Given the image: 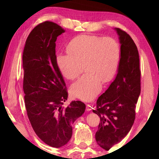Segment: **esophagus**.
I'll return each mask as SVG.
<instances>
[{
	"instance_id": "1",
	"label": "esophagus",
	"mask_w": 159,
	"mask_h": 159,
	"mask_svg": "<svg viewBox=\"0 0 159 159\" xmlns=\"http://www.w3.org/2000/svg\"><path fill=\"white\" fill-rule=\"evenodd\" d=\"M93 109V105L92 104H87L86 106V110L87 111H90L91 110Z\"/></svg>"
}]
</instances>
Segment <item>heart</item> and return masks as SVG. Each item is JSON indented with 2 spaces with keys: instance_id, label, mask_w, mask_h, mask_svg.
Here are the masks:
<instances>
[{
  "instance_id": "obj_1",
  "label": "heart",
  "mask_w": 159,
  "mask_h": 159,
  "mask_svg": "<svg viewBox=\"0 0 159 159\" xmlns=\"http://www.w3.org/2000/svg\"><path fill=\"white\" fill-rule=\"evenodd\" d=\"M120 59V47L116 39L88 35L73 39L67 53L56 56L60 73L68 80L76 79L84 66L86 73L70 87L71 93L83 100H92L102 89V81L112 79Z\"/></svg>"
}]
</instances>
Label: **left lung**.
<instances>
[{"instance_id": "8db88e82", "label": "left lung", "mask_w": 159, "mask_h": 159, "mask_svg": "<svg viewBox=\"0 0 159 159\" xmlns=\"http://www.w3.org/2000/svg\"><path fill=\"white\" fill-rule=\"evenodd\" d=\"M120 43V59L116 79L101 95L93 112L100 118L96 133L97 143L109 150L129 133L135 119V108L141 93L139 55L130 36L115 28Z\"/></svg>"}]
</instances>
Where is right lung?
<instances>
[{
    "label": "right lung",
    "mask_w": 159,
    "mask_h": 159,
    "mask_svg": "<svg viewBox=\"0 0 159 159\" xmlns=\"http://www.w3.org/2000/svg\"><path fill=\"white\" fill-rule=\"evenodd\" d=\"M65 32L52 22L39 24L26 39L22 55L23 89L27 116L35 133L48 146H65L72 124L85 112V104L67 99L66 85L56 63L55 42Z\"/></svg>",
    "instance_id": "obj_1"
}]
</instances>
